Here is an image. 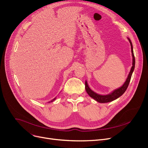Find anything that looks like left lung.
Listing matches in <instances>:
<instances>
[{
  "instance_id": "obj_1",
  "label": "left lung",
  "mask_w": 148,
  "mask_h": 148,
  "mask_svg": "<svg viewBox=\"0 0 148 148\" xmlns=\"http://www.w3.org/2000/svg\"><path fill=\"white\" fill-rule=\"evenodd\" d=\"M128 40L130 42L131 44V53H132V56H133V66L131 67V69L130 70V72L128 74V76L127 77V79L126 80V82L124 83L123 84V86L119 88V89H117L114 90L113 92H112L111 94L106 95H101L99 94H96L95 92L94 91H92L88 85V83L86 81L85 82V89H86V90L88 95L92 97V98H94L95 100H96L97 101L101 103H108V102H111L112 101L118 98L119 97H121L124 92H125L128 86L131 78V75L132 74H133V72L134 69L135 67V58L134 55V53H133V45H132L131 41L128 38Z\"/></svg>"
}]
</instances>
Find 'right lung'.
<instances>
[{"label": "right lung", "instance_id": "add662e5", "mask_svg": "<svg viewBox=\"0 0 148 148\" xmlns=\"http://www.w3.org/2000/svg\"><path fill=\"white\" fill-rule=\"evenodd\" d=\"M56 99V98H54V99H53V100H52V101H51V102H52V101H54V99Z\"/></svg>", "mask_w": 148, "mask_h": 148}]
</instances>
